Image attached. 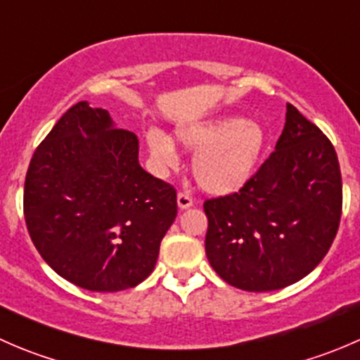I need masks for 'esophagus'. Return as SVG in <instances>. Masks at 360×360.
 I'll return each instance as SVG.
<instances>
[{
  "label": "esophagus",
  "mask_w": 360,
  "mask_h": 360,
  "mask_svg": "<svg viewBox=\"0 0 360 360\" xmlns=\"http://www.w3.org/2000/svg\"><path fill=\"white\" fill-rule=\"evenodd\" d=\"M177 205H179V209H188V207L193 205V197L184 193V191H179L177 193Z\"/></svg>",
  "instance_id": "1"
}]
</instances>
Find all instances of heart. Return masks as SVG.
Wrapping results in <instances>:
<instances>
[{"mask_svg": "<svg viewBox=\"0 0 360 360\" xmlns=\"http://www.w3.org/2000/svg\"><path fill=\"white\" fill-rule=\"evenodd\" d=\"M177 139L195 153L193 176L198 186L210 195H230L254 176L264 148V130L259 123L240 116H223L181 127ZM144 141L160 172L177 165L179 155L165 132L150 129Z\"/></svg>", "mask_w": 360, "mask_h": 360, "instance_id": "b5f03b06", "label": "heart"}]
</instances>
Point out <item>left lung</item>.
Listing matches in <instances>:
<instances>
[{
	"instance_id": "obj_1",
	"label": "left lung",
	"mask_w": 360,
	"mask_h": 360,
	"mask_svg": "<svg viewBox=\"0 0 360 360\" xmlns=\"http://www.w3.org/2000/svg\"><path fill=\"white\" fill-rule=\"evenodd\" d=\"M341 203L335 146L288 104L275 151L248 184L203 203L207 259L224 282L244 291L291 285L328 254Z\"/></svg>"
}]
</instances>
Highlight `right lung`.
<instances>
[{"instance_id": "1", "label": "right lung", "mask_w": 360, "mask_h": 360, "mask_svg": "<svg viewBox=\"0 0 360 360\" xmlns=\"http://www.w3.org/2000/svg\"><path fill=\"white\" fill-rule=\"evenodd\" d=\"M176 214L174 186L139 165L136 134L86 101L64 112L25 174L32 244L56 274L89 291L141 284Z\"/></svg>"}]
</instances>
